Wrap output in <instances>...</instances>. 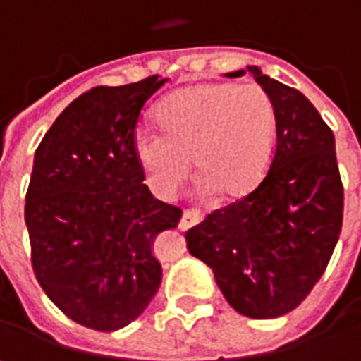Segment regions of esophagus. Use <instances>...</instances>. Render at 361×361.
<instances>
[{
  "label": "esophagus",
  "instance_id": "obj_1",
  "mask_svg": "<svg viewBox=\"0 0 361 361\" xmlns=\"http://www.w3.org/2000/svg\"><path fill=\"white\" fill-rule=\"evenodd\" d=\"M202 219H204V214L193 212V209H183V214H181L180 219V230H190L192 226H197Z\"/></svg>",
  "mask_w": 361,
  "mask_h": 361
}]
</instances>
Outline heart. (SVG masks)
<instances>
[{
    "label": "heart",
    "mask_w": 361,
    "mask_h": 361,
    "mask_svg": "<svg viewBox=\"0 0 361 361\" xmlns=\"http://www.w3.org/2000/svg\"><path fill=\"white\" fill-rule=\"evenodd\" d=\"M161 131L135 133L133 147L152 190L171 197L192 171L205 193L240 200L264 180L274 157L278 116L257 83L212 81L171 94L157 107Z\"/></svg>",
    "instance_id": "heart-1"
}]
</instances>
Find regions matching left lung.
Masks as SVG:
<instances>
[{"label": "left lung", "instance_id": "1", "mask_svg": "<svg viewBox=\"0 0 361 361\" xmlns=\"http://www.w3.org/2000/svg\"><path fill=\"white\" fill-rule=\"evenodd\" d=\"M245 71L276 106V152L254 192L212 212L185 242L235 312L271 319L295 310L326 271L342 231L343 188L334 133L312 102L255 66L226 75Z\"/></svg>", "mask_w": 361, "mask_h": 361}]
</instances>
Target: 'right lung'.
I'll list each match as a JSON object with an SVG mask.
<instances>
[{
    "mask_svg": "<svg viewBox=\"0 0 361 361\" xmlns=\"http://www.w3.org/2000/svg\"><path fill=\"white\" fill-rule=\"evenodd\" d=\"M166 81L97 85L57 116L35 149L25 195L33 274L85 328L128 326L161 283L152 245L181 209L147 190L133 140L143 106Z\"/></svg>",
    "mask_w": 361,
    "mask_h": 361,
    "instance_id": "add662e5",
    "label": "right lung"
}]
</instances>
